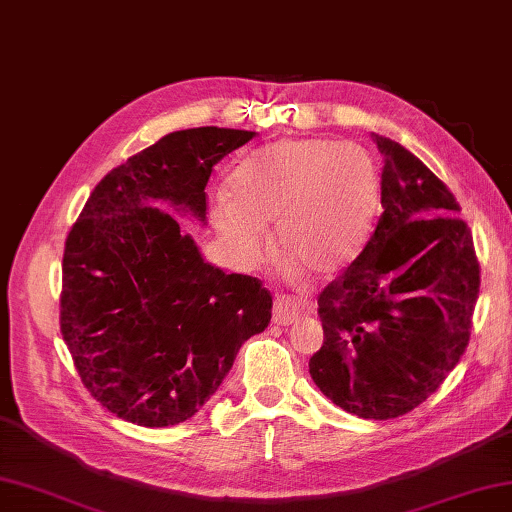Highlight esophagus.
Returning a JSON list of instances; mask_svg holds the SVG:
<instances>
[{
  "instance_id": "obj_1",
  "label": "esophagus",
  "mask_w": 512,
  "mask_h": 512,
  "mask_svg": "<svg viewBox=\"0 0 512 512\" xmlns=\"http://www.w3.org/2000/svg\"><path fill=\"white\" fill-rule=\"evenodd\" d=\"M310 308L306 303H299L295 299H290L286 295H279L275 299V308H273V321L277 325H292L301 321L303 317H308Z\"/></svg>"
}]
</instances>
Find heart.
Instances as JSON below:
<instances>
[{"mask_svg": "<svg viewBox=\"0 0 512 512\" xmlns=\"http://www.w3.org/2000/svg\"><path fill=\"white\" fill-rule=\"evenodd\" d=\"M378 195V171L365 147L332 138L281 140L239 162L211 215L239 264L262 257L266 224L277 222L275 246L292 273L330 275L363 250Z\"/></svg>", "mask_w": 512, "mask_h": 512, "instance_id": "1", "label": "heart"}]
</instances>
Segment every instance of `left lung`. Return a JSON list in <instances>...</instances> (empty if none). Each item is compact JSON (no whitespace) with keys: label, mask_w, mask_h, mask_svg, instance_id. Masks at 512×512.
I'll return each instance as SVG.
<instances>
[{"label":"left lung","mask_w":512,"mask_h":512,"mask_svg":"<svg viewBox=\"0 0 512 512\" xmlns=\"http://www.w3.org/2000/svg\"><path fill=\"white\" fill-rule=\"evenodd\" d=\"M383 156L374 235L319 295L323 345L310 376L365 420L405 416L436 391L471 339L480 264L460 204L409 149L372 134Z\"/></svg>","instance_id":"8db88e82"}]
</instances>
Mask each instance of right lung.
I'll use <instances>...</instances> for the list:
<instances>
[{"label":"right lung","instance_id":"right-lung-1","mask_svg":"<svg viewBox=\"0 0 512 512\" xmlns=\"http://www.w3.org/2000/svg\"><path fill=\"white\" fill-rule=\"evenodd\" d=\"M255 132L162 136L96 184L65 239L61 334L83 385L140 427L189 420L270 323L262 281L206 264L176 213L206 222L213 165Z\"/></svg>","mask_w":512,"mask_h":512}]
</instances>
